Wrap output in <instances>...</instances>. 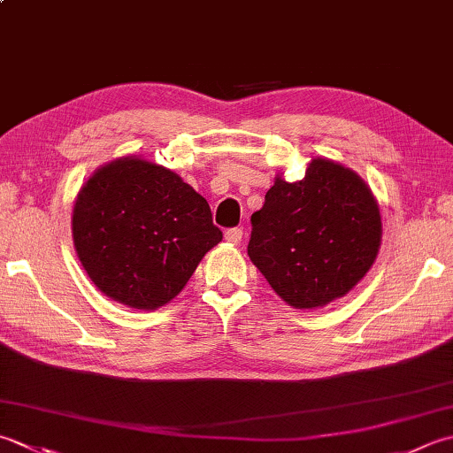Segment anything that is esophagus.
I'll return each instance as SVG.
<instances>
[{
    "label": "esophagus",
    "instance_id": "34e87169",
    "mask_svg": "<svg viewBox=\"0 0 453 453\" xmlns=\"http://www.w3.org/2000/svg\"><path fill=\"white\" fill-rule=\"evenodd\" d=\"M242 237H243V229H239V227H232L226 232V242H229L232 245H237L239 242H242Z\"/></svg>",
    "mask_w": 453,
    "mask_h": 453
}]
</instances>
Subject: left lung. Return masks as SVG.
I'll return each mask as SVG.
<instances>
[{"instance_id": "1", "label": "left lung", "mask_w": 453, "mask_h": 453, "mask_svg": "<svg viewBox=\"0 0 453 453\" xmlns=\"http://www.w3.org/2000/svg\"><path fill=\"white\" fill-rule=\"evenodd\" d=\"M251 226L250 259L300 310L348 295L375 263L383 234L373 192L330 158H312L303 180L277 176Z\"/></svg>"}]
</instances>
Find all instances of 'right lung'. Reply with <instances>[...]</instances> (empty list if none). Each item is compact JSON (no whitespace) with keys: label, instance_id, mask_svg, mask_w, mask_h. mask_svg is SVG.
Returning a JSON list of instances; mask_svg holds the SVG:
<instances>
[{"label":"right lung","instance_id":"obj_1","mask_svg":"<svg viewBox=\"0 0 453 453\" xmlns=\"http://www.w3.org/2000/svg\"><path fill=\"white\" fill-rule=\"evenodd\" d=\"M73 237L105 296L157 310L179 295L221 242L208 202L168 168L139 157L104 165L78 192Z\"/></svg>","mask_w":453,"mask_h":453}]
</instances>
